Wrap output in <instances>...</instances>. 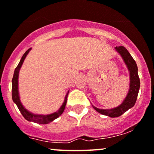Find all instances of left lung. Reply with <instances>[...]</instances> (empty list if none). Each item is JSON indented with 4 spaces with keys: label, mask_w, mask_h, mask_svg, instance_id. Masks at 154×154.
Returning <instances> with one entry per match:
<instances>
[{
    "label": "left lung",
    "mask_w": 154,
    "mask_h": 154,
    "mask_svg": "<svg viewBox=\"0 0 154 154\" xmlns=\"http://www.w3.org/2000/svg\"><path fill=\"white\" fill-rule=\"evenodd\" d=\"M115 49L122 57L125 63L127 66L128 69L129 71V74H130V85L129 87L130 88H129L128 93L122 104L119 105L118 107L112 108V109H100L97 107L92 106L100 114L108 116L110 117H118L123 114L131 108H132L135 105L136 101H137L139 90L140 88L138 68H137V65L134 58L124 46H116Z\"/></svg>",
    "instance_id": "obj_1"
}]
</instances>
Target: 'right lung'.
Masks as SVG:
<instances>
[{"instance_id":"1","label":"right lung","mask_w":154,"mask_h":154,"mask_svg":"<svg viewBox=\"0 0 154 154\" xmlns=\"http://www.w3.org/2000/svg\"><path fill=\"white\" fill-rule=\"evenodd\" d=\"M31 48H29L24 54L23 55L21 60H20V63L17 65V67L15 68V70H14V75H13V78L12 80V100L13 102L17 105V108H18L19 111H20L21 114L23 116V117L25 118L26 120L29 121V122H33L35 123L38 124H48L49 122H52L53 120L57 119V117H59L61 114H63V112L64 111L65 107H66V103H67V97L69 94V91L66 93V97H65V100L63 103L62 106L60 108V109L58 110L56 112L53 113V114H48V115H38V114H34L32 113L29 112V111H27L23 106L20 100V97H19V93H18V75H19V71H20V68H21L23 63L24 60H25L26 57L28 53L29 52Z\"/></svg>"}]
</instances>
